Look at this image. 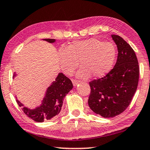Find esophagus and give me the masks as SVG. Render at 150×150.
I'll use <instances>...</instances> for the list:
<instances>
[{
    "label": "esophagus",
    "mask_w": 150,
    "mask_h": 150,
    "mask_svg": "<svg viewBox=\"0 0 150 150\" xmlns=\"http://www.w3.org/2000/svg\"><path fill=\"white\" fill-rule=\"evenodd\" d=\"M72 82L73 83V85L74 86H77L78 83H80V81H79V80H77V79H72Z\"/></svg>",
    "instance_id": "1"
}]
</instances>
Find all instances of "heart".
Here are the masks:
<instances>
[{"instance_id":"1","label":"heart","mask_w":150,"mask_h":150,"mask_svg":"<svg viewBox=\"0 0 150 150\" xmlns=\"http://www.w3.org/2000/svg\"><path fill=\"white\" fill-rule=\"evenodd\" d=\"M58 56L61 69L66 74H71L79 62L81 69L78 75L80 77L90 75L92 78H100L113 67L116 50L112 43L92 38L75 41L67 50L60 48Z\"/></svg>"}]
</instances>
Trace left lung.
Listing matches in <instances>:
<instances>
[{
  "mask_svg": "<svg viewBox=\"0 0 150 150\" xmlns=\"http://www.w3.org/2000/svg\"><path fill=\"white\" fill-rule=\"evenodd\" d=\"M111 37L117 45L118 55L115 66L102 78L89 83L90 108L103 117H113L129 106L137 88L139 67L135 52L118 35Z\"/></svg>",
  "mask_w": 150,
  "mask_h": 150,
  "instance_id": "8db88e82",
  "label": "left lung"
}]
</instances>
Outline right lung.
<instances>
[{"label":"right lung","instance_id":"1","mask_svg":"<svg viewBox=\"0 0 150 150\" xmlns=\"http://www.w3.org/2000/svg\"><path fill=\"white\" fill-rule=\"evenodd\" d=\"M45 41L49 43H54L56 40L45 39ZM16 76L14 73L13 77ZM73 88V83L71 79L63 73H60L56 80L47 88L45 96L42 104L35 109H30L24 107L17 98L16 102L20 107H22V111L28 117L38 122H44L45 120H50L58 115L62 109L64 97Z\"/></svg>","mask_w":150,"mask_h":150}]
</instances>
